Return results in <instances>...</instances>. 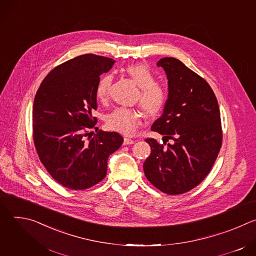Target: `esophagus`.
I'll return each instance as SVG.
<instances>
[{
	"label": "esophagus",
	"instance_id": "esophagus-1",
	"mask_svg": "<svg viewBox=\"0 0 256 256\" xmlns=\"http://www.w3.org/2000/svg\"><path fill=\"white\" fill-rule=\"evenodd\" d=\"M134 140H132V138H124V144H134Z\"/></svg>",
	"mask_w": 256,
	"mask_h": 256
}]
</instances>
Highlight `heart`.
I'll return each mask as SVG.
<instances>
[{"label": "heart", "instance_id": "obj_1", "mask_svg": "<svg viewBox=\"0 0 256 256\" xmlns=\"http://www.w3.org/2000/svg\"><path fill=\"white\" fill-rule=\"evenodd\" d=\"M126 74L140 87L138 101L144 112L149 116H157L164 107L167 99L165 89L156 83L155 75L151 70L142 64L128 66ZM114 77L110 74L103 75L96 86V97L99 101L105 102L109 97ZM142 112L136 108L118 107L109 114L106 120L107 126L124 134H132L142 122Z\"/></svg>", "mask_w": 256, "mask_h": 256}]
</instances>
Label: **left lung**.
<instances>
[{"instance_id": "obj_1", "label": "left lung", "mask_w": 256, "mask_h": 256, "mask_svg": "<svg viewBox=\"0 0 256 256\" xmlns=\"http://www.w3.org/2000/svg\"><path fill=\"white\" fill-rule=\"evenodd\" d=\"M168 79V98L163 114L151 130L163 134V144L147 138L151 155L144 172L164 194H184L210 173L222 146L218 104L208 82L184 62L163 58L157 62ZM168 139L172 142L166 144Z\"/></svg>"}]
</instances>
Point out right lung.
I'll list each match as a JSON object with an SVG mask.
<instances>
[{"label":"right lung","instance_id":"1","mask_svg":"<svg viewBox=\"0 0 256 256\" xmlns=\"http://www.w3.org/2000/svg\"><path fill=\"white\" fill-rule=\"evenodd\" d=\"M114 62L92 54L76 56L52 70L36 92L35 149L52 177L68 190H83L100 182L106 176L109 155L124 142L116 132L99 130L92 138L93 132H88L97 122L92 112L97 109L100 75Z\"/></svg>","mask_w":256,"mask_h":256}]
</instances>
